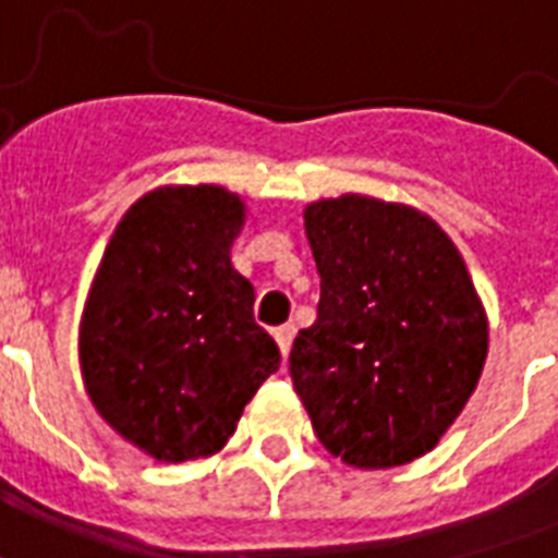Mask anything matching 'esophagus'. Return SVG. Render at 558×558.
Returning a JSON list of instances; mask_svg holds the SVG:
<instances>
[{
	"mask_svg": "<svg viewBox=\"0 0 558 558\" xmlns=\"http://www.w3.org/2000/svg\"><path fill=\"white\" fill-rule=\"evenodd\" d=\"M292 339H295V327L292 324H283V327H275V341L283 356H289V348H292Z\"/></svg>",
	"mask_w": 558,
	"mask_h": 558,
	"instance_id": "1",
	"label": "esophagus"
}]
</instances>
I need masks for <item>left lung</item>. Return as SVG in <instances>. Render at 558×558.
I'll return each mask as SVG.
<instances>
[{
  "label": "left lung",
  "mask_w": 558,
  "mask_h": 558,
  "mask_svg": "<svg viewBox=\"0 0 558 558\" xmlns=\"http://www.w3.org/2000/svg\"><path fill=\"white\" fill-rule=\"evenodd\" d=\"M322 275L289 376L324 449L356 469L411 463L472 397L486 315L466 263L432 217L348 193L306 205Z\"/></svg>",
  "instance_id": "obj_1"
}]
</instances>
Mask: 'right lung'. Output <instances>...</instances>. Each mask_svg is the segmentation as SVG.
Wrapping results in <instances>:
<instances>
[{"mask_svg":"<svg viewBox=\"0 0 558 558\" xmlns=\"http://www.w3.org/2000/svg\"><path fill=\"white\" fill-rule=\"evenodd\" d=\"M243 202L217 185L159 187L109 240L81 324V367L98 414L165 463L208 458L280 367L254 322V287L228 248Z\"/></svg>","mask_w":558,"mask_h":558,"instance_id":"1","label":"right lung"}]
</instances>
